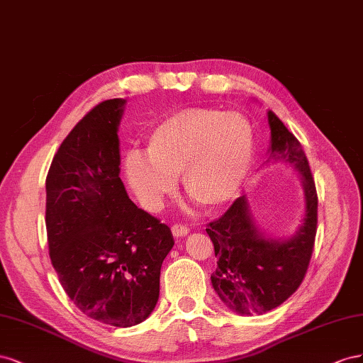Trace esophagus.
<instances>
[{
  "label": "esophagus",
  "mask_w": 363,
  "mask_h": 363,
  "mask_svg": "<svg viewBox=\"0 0 363 363\" xmlns=\"http://www.w3.org/2000/svg\"><path fill=\"white\" fill-rule=\"evenodd\" d=\"M189 231H190L189 228L185 225H181V223H174L172 226V233H173L174 237H184V235L189 234Z\"/></svg>",
  "instance_id": "34e87169"
}]
</instances>
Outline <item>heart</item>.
<instances>
[{"mask_svg":"<svg viewBox=\"0 0 363 363\" xmlns=\"http://www.w3.org/2000/svg\"><path fill=\"white\" fill-rule=\"evenodd\" d=\"M255 155L251 121L239 112L190 108L172 113L149 133L146 157L132 152L126 178L147 210L174 191L182 173L184 190L205 208L230 202L240 190Z\"/></svg>","mask_w":363,"mask_h":363,"instance_id":"1","label":"heart"}]
</instances>
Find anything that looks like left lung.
<instances>
[{"instance_id":"obj_1","label":"left lung","mask_w":363,"mask_h":363,"mask_svg":"<svg viewBox=\"0 0 363 363\" xmlns=\"http://www.w3.org/2000/svg\"><path fill=\"white\" fill-rule=\"evenodd\" d=\"M267 121L271 147L266 162H289L301 174L306 198L303 225L284 240L266 237L254 223L243 194L206 228L217 257L211 275L214 291L231 310L247 316L267 313L295 294L312 258L318 225L315 179L301 143L272 111L267 112Z\"/></svg>"}]
</instances>
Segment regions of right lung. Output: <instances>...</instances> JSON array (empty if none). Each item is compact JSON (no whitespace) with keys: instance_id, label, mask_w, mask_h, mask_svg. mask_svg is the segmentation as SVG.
I'll return each instance as SVG.
<instances>
[{"instance_id":"right-lung-1","label":"right lung","mask_w":363,"mask_h":363,"mask_svg":"<svg viewBox=\"0 0 363 363\" xmlns=\"http://www.w3.org/2000/svg\"><path fill=\"white\" fill-rule=\"evenodd\" d=\"M126 100L99 103L62 141L45 181L51 264L76 307L112 327L143 323L158 303L170 228L133 203L120 179Z\"/></svg>"}]
</instances>
